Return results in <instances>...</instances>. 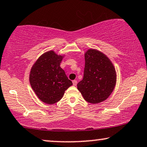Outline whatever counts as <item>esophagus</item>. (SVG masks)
I'll list each match as a JSON object with an SVG mask.
<instances>
[{
    "instance_id": "1",
    "label": "esophagus",
    "mask_w": 147,
    "mask_h": 147,
    "mask_svg": "<svg viewBox=\"0 0 147 147\" xmlns=\"http://www.w3.org/2000/svg\"><path fill=\"white\" fill-rule=\"evenodd\" d=\"M73 82V85L74 86H76V85H77V84H78L77 80H74L73 82Z\"/></svg>"
}]
</instances>
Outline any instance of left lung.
<instances>
[{
  "instance_id": "1",
  "label": "left lung",
  "mask_w": 147,
  "mask_h": 147,
  "mask_svg": "<svg viewBox=\"0 0 147 147\" xmlns=\"http://www.w3.org/2000/svg\"><path fill=\"white\" fill-rule=\"evenodd\" d=\"M84 58V77L77 84L78 90L87 102L99 103L106 100L115 88V67L104 53L96 49H88Z\"/></svg>"
}]
</instances>
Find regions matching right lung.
Here are the masks:
<instances>
[{
	"instance_id": "add662e5",
	"label": "right lung",
	"mask_w": 147,
	"mask_h": 147,
	"mask_svg": "<svg viewBox=\"0 0 147 147\" xmlns=\"http://www.w3.org/2000/svg\"><path fill=\"white\" fill-rule=\"evenodd\" d=\"M64 56L49 51L38 59L30 70L32 88L45 103L52 105L59 101L65 91L73 84L60 67Z\"/></svg>"
}]
</instances>
